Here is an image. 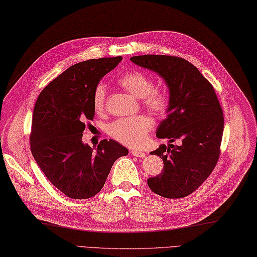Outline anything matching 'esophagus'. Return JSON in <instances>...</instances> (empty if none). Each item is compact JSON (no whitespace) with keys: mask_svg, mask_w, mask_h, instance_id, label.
I'll return each instance as SVG.
<instances>
[{"mask_svg":"<svg viewBox=\"0 0 257 257\" xmlns=\"http://www.w3.org/2000/svg\"><path fill=\"white\" fill-rule=\"evenodd\" d=\"M132 155H133L134 157H138V158H145V156H146V154L144 151H142V150H133L132 151Z\"/></svg>","mask_w":257,"mask_h":257,"instance_id":"34e87169","label":"esophagus"}]
</instances>
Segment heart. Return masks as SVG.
Returning a JSON list of instances; mask_svg holds the SVG:
<instances>
[{"mask_svg": "<svg viewBox=\"0 0 257 257\" xmlns=\"http://www.w3.org/2000/svg\"><path fill=\"white\" fill-rule=\"evenodd\" d=\"M120 85L135 98H143L144 105L151 112L161 115L169 106V97L164 92L155 91L154 82L140 71H131L119 79ZM106 86L99 83L94 92V107L101 111L105 106ZM151 128V120L146 115H136L113 122L109 127V134L114 140L130 147H138L147 141Z\"/></svg>", "mask_w": 257, "mask_h": 257, "instance_id": "obj_1", "label": "heart"}]
</instances>
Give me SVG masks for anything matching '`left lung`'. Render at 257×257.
Masks as SVG:
<instances>
[{
  "instance_id": "obj_1",
  "label": "left lung",
  "mask_w": 257,
  "mask_h": 257,
  "mask_svg": "<svg viewBox=\"0 0 257 257\" xmlns=\"http://www.w3.org/2000/svg\"><path fill=\"white\" fill-rule=\"evenodd\" d=\"M131 61L158 73L169 89L166 117L156 135L168 138L150 155L160 157L164 169L148 178L149 188L157 195L179 199L189 196L210 176L219 157L224 131L223 110L211 83L198 69L183 58L164 55H142Z\"/></svg>"
}]
</instances>
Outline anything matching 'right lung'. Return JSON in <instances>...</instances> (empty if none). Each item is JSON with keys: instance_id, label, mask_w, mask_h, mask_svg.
<instances>
[{"instance_id": "obj_1", "label": "right lung", "mask_w": 257, "mask_h": 257, "mask_svg": "<svg viewBox=\"0 0 257 257\" xmlns=\"http://www.w3.org/2000/svg\"><path fill=\"white\" fill-rule=\"evenodd\" d=\"M122 60L88 59L69 67L39 95L33 109L31 152L46 178L71 199H88L106 183L114 161L128 150L112 140L97 148L82 142L95 114L94 92Z\"/></svg>"}]
</instances>
